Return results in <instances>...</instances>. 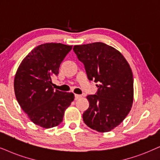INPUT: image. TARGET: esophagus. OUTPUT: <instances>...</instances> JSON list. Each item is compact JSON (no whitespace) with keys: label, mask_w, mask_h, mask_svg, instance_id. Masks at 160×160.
<instances>
[{"label":"esophagus","mask_w":160,"mask_h":160,"mask_svg":"<svg viewBox=\"0 0 160 160\" xmlns=\"http://www.w3.org/2000/svg\"><path fill=\"white\" fill-rule=\"evenodd\" d=\"M81 98H82L81 95H80V94H74V99H75L76 100H78V99Z\"/></svg>","instance_id":"esophagus-1"}]
</instances>
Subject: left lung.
Listing matches in <instances>:
<instances>
[{
	"mask_svg": "<svg viewBox=\"0 0 160 160\" xmlns=\"http://www.w3.org/2000/svg\"><path fill=\"white\" fill-rule=\"evenodd\" d=\"M73 50L88 80L98 83L95 94L87 96L89 107L82 114L84 122L99 132H108L122 122L132 106L130 66L120 52L100 42L74 46Z\"/></svg>",
	"mask_w": 160,
	"mask_h": 160,
	"instance_id": "8db88e82",
	"label": "left lung"
}]
</instances>
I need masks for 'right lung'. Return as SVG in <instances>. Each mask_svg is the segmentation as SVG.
Masks as SVG:
<instances>
[{
    "instance_id": "obj_1",
    "label": "right lung",
    "mask_w": 160,
    "mask_h": 160,
    "mask_svg": "<svg viewBox=\"0 0 160 160\" xmlns=\"http://www.w3.org/2000/svg\"><path fill=\"white\" fill-rule=\"evenodd\" d=\"M72 46L48 43L37 46L21 62L14 88L23 112L35 124L50 128L61 123L64 112L74 100L73 93L54 90L52 78L58 76Z\"/></svg>"
}]
</instances>
